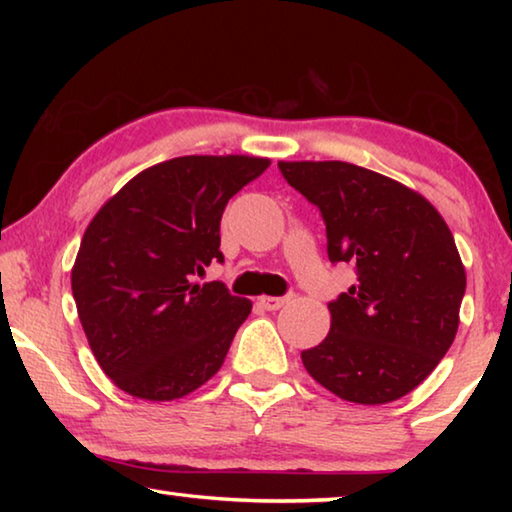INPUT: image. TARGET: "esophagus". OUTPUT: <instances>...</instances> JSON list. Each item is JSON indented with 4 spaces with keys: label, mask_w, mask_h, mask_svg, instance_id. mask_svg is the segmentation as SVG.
<instances>
[{
    "label": "esophagus",
    "mask_w": 512,
    "mask_h": 512,
    "mask_svg": "<svg viewBox=\"0 0 512 512\" xmlns=\"http://www.w3.org/2000/svg\"><path fill=\"white\" fill-rule=\"evenodd\" d=\"M259 305H262L266 311H277L280 307H284L289 302V296H284V298H275V296H262L257 300Z\"/></svg>",
    "instance_id": "esophagus-1"
}]
</instances>
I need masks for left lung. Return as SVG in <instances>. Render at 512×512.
<instances>
[{"mask_svg": "<svg viewBox=\"0 0 512 512\" xmlns=\"http://www.w3.org/2000/svg\"><path fill=\"white\" fill-rule=\"evenodd\" d=\"M277 167L323 214L332 264L357 268V282L327 305L329 334L302 363L341 400H400L454 343L465 268L452 230L422 194L377 171L339 160Z\"/></svg>", "mask_w": 512, "mask_h": 512, "instance_id": "left-lung-1", "label": "left lung"}]
</instances>
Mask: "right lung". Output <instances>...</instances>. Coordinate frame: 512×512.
I'll list each match as a JSON object with an SVG mask.
<instances>
[{
	"instance_id": "right-lung-1",
	"label": "right lung",
	"mask_w": 512,
	"mask_h": 512,
	"mask_svg": "<svg viewBox=\"0 0 512 512\" xmlns=\"http://www.w3.org/2000/svg\"><path fill=\"white\" fill-rule=\"evenodd\" d=\"M268 164L253 155H183L140 171L94 214L72 293L94 359L124 393L171 402L223 366L253 302L192 277L223 262L225 205Z\"/></svg>"
}]
</instances>
